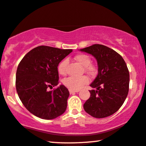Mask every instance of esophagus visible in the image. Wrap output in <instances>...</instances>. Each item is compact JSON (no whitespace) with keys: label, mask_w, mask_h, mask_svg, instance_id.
<instances>
[{"label":"esophagus","mask_w":146,"mask_h":146,"mask_svg":"<svg viewBox=\"0 0 146 146\" xmlns=\"http://www.w3.org/2000/svg\"><path fill=\"white\" fill-rule=\"evenodd\" d=\"M69 91L70 94H73V93H74L79 92V91H77V90H73V89H69Z\"/></svg>","instance_id":"34e87169"}]
</instances>
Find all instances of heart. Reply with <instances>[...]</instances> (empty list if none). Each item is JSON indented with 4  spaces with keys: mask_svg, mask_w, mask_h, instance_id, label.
Returning <instances> with one entry per match:
<instances>
[{
    "mask_svg": "<svg viewBox=\"0 0 146 146\" xmlns=\"http://www.w3.org/2000/svg\"><path fill=\"white\" fill-rule=\"evenodd\" d=\"M75 59L81 66L84 67L85 71L90 75H94L96 73V68L93 65H91V59L88 55L85 54H79L75 56ZM68 64V60L64 59L58 65V71L61 75L66 74L67 72V67ZM89 82V79L87 76L81 77H69L64 79V85L68 88L78 90L82 88L85 85Z\"/></svg>",
    "mask_w": 146,
    "mask_h": 146,
    "instance_id": "obj_1",
    "label": "heart"
}]
</instances>
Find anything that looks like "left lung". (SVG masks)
I'll list each match as a JSON object with an SVG mask.
<instances>
[{
    "mask_svg": "<svg viewBox=\"0 0 146 146\" xmlns=\"http://www.w3.org/2000/svg\"><path fill=\"white\" fill-rule=\"evenodd\" d=\"M80 50L96 58L98 74L90 86V98L83 105L85 111L96 118H104L118 111L129 91V73L123 58L114 50L95 44Z\"/></svg>",
    "mask_w": 146,
    "mask_h": 146,
    "instance_id": "left-lung-1",
    "label": "left lung"
}]
</instances>
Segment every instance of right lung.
Returning <instances> with one entry per match:
<instances>
[{
  "mask_svg": "<svg viewBox=\"0 0 146 146\" xmlns=\"http://www.w3.org/2000/svg\"><path fill=\"white\" fill-rule=\"evenodd\" d=\"M72 49L38 46L27 53L17 67L16 89L27 110L36 117L53 119L65 111L68 89L59 84L57 67Z\"/></svg>",
  "mask_w": 146,
  "mask_h": 146,
  "instance_id": "obj_1",
  "label": "right lung"
}]
</instances>
